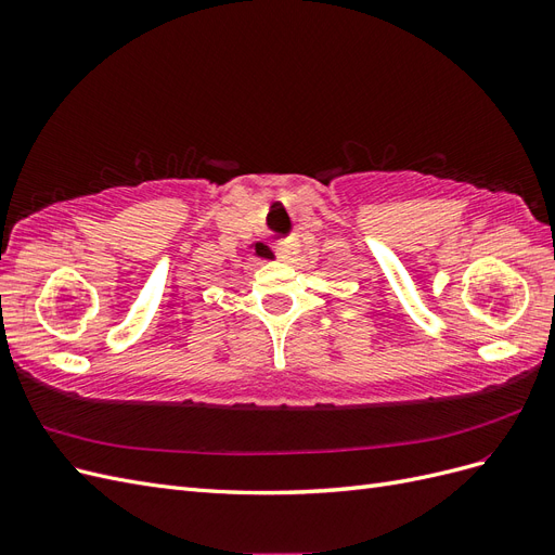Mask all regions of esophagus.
<instances>
[{
    "mask_svg": "<svg viewBox=\"0 0 555 555\" xmlns=\"http://www.w3.org/2000/svg\"><path fill=\"white\" fill-rule=\"evenodd\" d=\"M298 249H300V245H298V241H296V238L280 241V243L275 245L278 257H280L282 261H287V263H292V261L298 257Z\"/></svg>",
    "mask_w": 555,
    "mask_h": 555,
    "instance_id": "esophagus-1",
    "label": "esophagus"
}]
</instances>
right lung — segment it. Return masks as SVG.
I'll list each match as a JSON object with an SVG mask.
<instances>
[{"label": "right lung", "mask_w": 555, "mask_h": 555, "mask_svg": "<svg viewBox=\"0 0 555 555\" xmlns=\"http://www.w3.org/2000/svg\"><path fill=\"white\" fill-rule=\"evenodd\" d=\"M251 249H255V257H261V259H273V251L268 249V245H263V243H255V245H251Z\"/></svg>", "instance_id": "add662e5"}]
</instances>
